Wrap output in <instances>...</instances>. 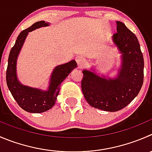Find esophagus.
<instances>
[{
    "mask_svg": "<svg viewBox=\"0 0 152 152\" xmlns=\"http://www.w3.org/2000/svg\"><path fill=\"white\" fill-rule=\"evenodd\" d=\"M76 61L78 65L81 66L84 62H85V58H84L83 56H77L76 57Z\"/></svg>",
    "mask_w": 152,
    "mask_h": 152,
    "instance_id": "obj_1",
    "label": "esophagus"
}]
</instances>
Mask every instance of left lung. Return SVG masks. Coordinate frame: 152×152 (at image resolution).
<instances>
[{
    "label": "left lung",
    "instance_id": "left-lung-1",
    "mask_svg": "<svg viewBox=\"0 0 152 152\" xmlns=\"http://www.w3.org/2000/svg\"><path fill=\"white\" fill-rule=\"evenodd\" d=\"M112 42L120 56L116 77L99 75L95 68L83 70L82 90L90 105L105 111H118L137 96L143 83V56L136 35L120 21Z\"/></svg>",
    "mask_w": 152,
    "mask_h": 152
}]
</instances>
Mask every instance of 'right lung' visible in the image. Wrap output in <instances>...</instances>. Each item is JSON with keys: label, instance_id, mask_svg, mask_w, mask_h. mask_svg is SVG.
Returning <instances> with one entry per match:
<instances>
[{"label": "right lung", "instance_id": "right-lung-1", "mask_svg": "<svg viewBox=\"0 0 152 152\" xmlns=\"http://www.w3.org/2000/svg\"><path fill=\"white\" fill-rule=\"evenodd\" d=\"M49 25L48 22L41 20L22 31L18 36L15 44L10 50L9 56L7 70V86L18 105L29 113H42L52 108L56 104L57 96L59 94L61 83L70 72L77 67L75 60L56 66L51 73L47 90L26 86L19 82L17 76V59L28 33Z\"/></svg>", "mask_w": 152, "mask_h": 152}]
</instances>
